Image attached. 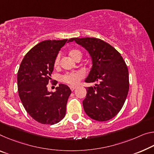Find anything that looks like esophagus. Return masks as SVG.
I'll return each instance as SVG.
<instances>
[{
  "instance_id": "obj_1",
  "label": "esophagus",
  "mask_w": 154,
  "mask_h": 154,
  "mask_svg": "<svg viewBox=\"0 0 154 154\" xmlns=\"http://www.w3.org/2000/svg\"><path fill=\"white\" fill-rule=\"evenodd\" d=\"M70 90H71V91H74L75 89L76 88H75V87H72V86H71V87H70Z\"/></svg>"
}]
</instances>
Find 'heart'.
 I'll return each mask as SVG.
<instances>
[{"label": "heart", "instance_id": "1", "mask_svg": "<svg viewBox=\"0 0 154 154\" xmlns=\"http://www.w3.org/2000/svg\"><path fill=\"white\" fill-rule=\"evenodd\" d=\"M69 55L73 60H76L77 58H82V53L78 49H72L70 51ZM60 56L58 55L56 57L55 62H54V66L58 67L60 65ZM84 77V73L81 70H77V71L72 72L70 73H66L64 75H62L61 77V79L63 82L66 83V84H69L70 86H75L79 84L80 80L82 79Z\"/></svg>", "mask_w": 154, "mask_h": 154}]
</instances>
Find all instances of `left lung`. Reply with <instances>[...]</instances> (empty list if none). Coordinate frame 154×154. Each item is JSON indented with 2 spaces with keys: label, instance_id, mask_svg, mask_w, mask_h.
Returning a JSON list of instances; mask_svg holds the SVG:
<instances>
[{
  "label": "left lung",
  "instance_id": "1",
  "mask_svg": "<svg viewBox=\"0 0 154 154\" xmlns=\"http://www.w3.org/2000/svg\"><path fill=\"white\" fill-rule=\"evenodd\" d=\"M88 51L92 67L85 82H97L87 88L83 101L87 115L94 120L106 121L123 108L129 91L128 68L120 53L101 39L70 38Z\"/></svg>",
  "mask_w": 154,
  "mask_h": 154
}]
</instances>
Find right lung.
I'll return each mask as SVG.
<instances>
[{
	"mask_svg": "<svg viewBox=\"0 0 154 154\" xmlns=\"http://www.w3.org/2000/svg\"><path fill=\"white\" fill-rule=\"evenodd\" d=\"M67 40H49L38 43L24 56L18 71V90L22 103L29 115L42 124L53 125L66 114L71 94L69 87L61 84L55 92H50L46 86L52 80L55 58Z\"/></svg>",
	"mask_w": 154,
	"mask_h": 154,
	"instance_id": "1",
	"label": "right lung"
}]
</instances>
